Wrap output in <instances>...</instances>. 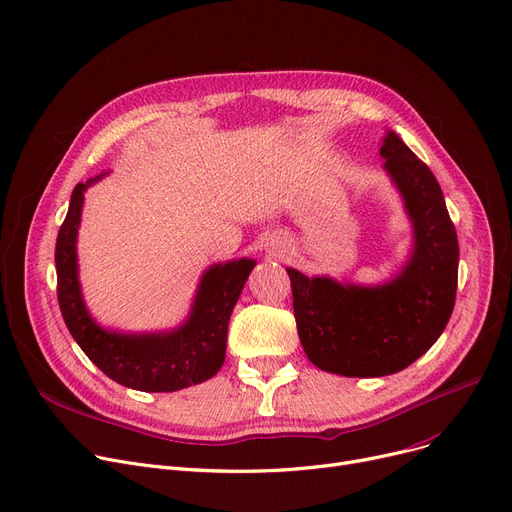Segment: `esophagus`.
Listing matches in <instances>:
<instances>
[{
  "label": "esophagus",
  "mask_w": 512,
  "mask_h": 512,
  "mask_svg": "<svg viewBox=\"0 0 512 512\" xmlns=\"http://www.w3.org/2000/svg\"><path fill=\"white\" fill-rule=\"evenodd\" d=\"M265 251L274 257H280L286 253V241L282 236H269L265 241Z\"/></svg>",
  "instance_id": "esophagus-1"
}]
</instances>
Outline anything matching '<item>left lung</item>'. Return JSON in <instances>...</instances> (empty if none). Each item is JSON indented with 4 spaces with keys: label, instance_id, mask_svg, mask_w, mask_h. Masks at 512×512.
Returning <instances> with one entry per match:
<instances>
[{
    "label": "left lung",
    "instance_id": "1",
    "mask_svg": "<svg viewBox=\"0 0 512 512\" xmlns=\"http://www.w3.org/2000/svg\"><path fill=\"white\" fill-rule=\"evenodd\" d=\"M379 156L412 226L410 253L395 274L356 284L286 267L304 354L342 377L407 368L436 344L455 306L459 243L436 177L391 129Z\"/></svg>",
    "mask_w": 512,
    "mask_h": 512
}]
</instances>
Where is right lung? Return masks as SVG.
Returning a JSON list of instances; mask_svg holds the SVG:
<instances>
[{
	"instance_id": "obj_1",
	"label": "right lung",
	"mask_w": 512,
	"mask_h": 512,
	"mask_svg": "<svg viewBox=\"0 0 512 512\" xmlns=\"http://www.w3.org/2000/svg\"><path fill=\"white\" fill-rule=\"evenodd\" d=\"M107 175L76 185L57 234V298L67 329L82 352L123 387L173 393L212 379L224 364L232 309L257 261L241 257L212 263L197 282L187 317L173 329L121 331L100 325L82 294L78 230L86 189Z\"/></svg>"
}]
</instances>
